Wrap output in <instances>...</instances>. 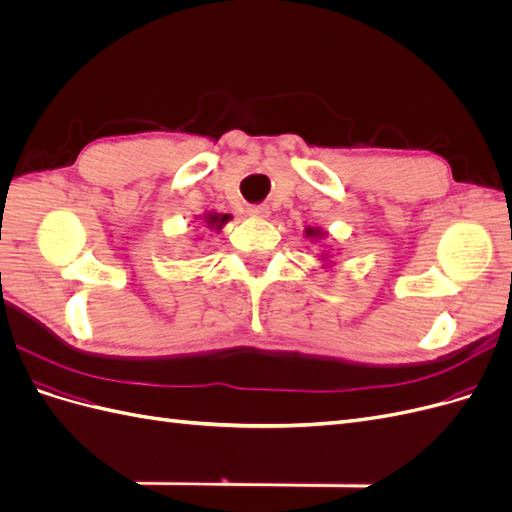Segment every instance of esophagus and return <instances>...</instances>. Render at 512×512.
I'll return each instance as SVG.
<instances>
[{
    "label": "esophagus",
    "instance_id": "1",
    "mask_svg": "<svg viewBox=\"0 0 512 512\" xmlns=\"http://www.w3.org/2000/svg\"><path fill=\"white\" fill-rule=\"evenodd\" d=\"M247 213H250L252 218H267L269 207L267 205H252V207H247Z\"/></svg>",
    "mask_w": 512,
    "mask_h": 512
}]
</instances>
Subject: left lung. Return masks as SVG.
<instances>
[{
	"label": "left lung",
	"instance_id": "1",
	"mask_svg": "<svg viewBox=\"0 0 512 512\" xmlns=\"http://www.w3.org/2000/svg\"><path fill=\"white\" fill-rule=\"evenodd\" d=\"M305 235H307L309 239H320V237H324V232H322L320 228H307ZM322 258L327 260V254H322Z\"/></svg>",
	"mask_w": 512,
	"mask_h": 512
}]
</instances>
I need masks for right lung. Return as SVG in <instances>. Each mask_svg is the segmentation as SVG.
I'll return each instance as SVG.
<instances>
[{
	"mask_svg": "<svg viewBox=\"0 0 512 512\" xmlns=\"http://www.w3.org/2000/svg\"><path fill=\"white\" fill-rule=\"evenodd\" d=\"M232 218L230 213H205L203 218H198V220H203L205 224H207V228H211V230H222V226L228 222Z\"/></svg>",
	"mask_w": 512,
	"mask_h": 512,
	"instance_id": "add662e5",
	"label": "right lung"
}]
</instances>
